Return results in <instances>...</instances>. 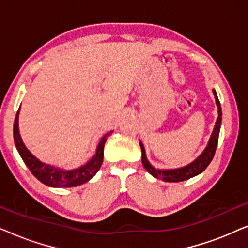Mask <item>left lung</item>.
<instances>
[{
	"mask_svg": "<svg viewBox=\"0 0 248 248\" xmlns=\"http://www.w3.org/2000/svg\"><path fill=\"white\" fill-rule=\"evenodd\" d=\"M213 94H215L217 107H218V118H217L216 126L213 128L212 135L211 138H210L208 147H206L204 152H203V154L200 155L195 161H193L191 165L186 166V167H183V168L172 169V170H159V169L154 168L150 164H149V161L147 160V155H145L143 144L140 143L141 151H142V165H143V167L147 169V171L150 172L154 177L162 179L164 182H170V183L183 182V181H186V179L194 177L196 175L201 174V172L208 167L213 157H215L216 149H217V145H218V140H219L220 125H221V120H222L221 106H220V101L218 99V96H217V93L215 90H213Z\"/></svg>",
	"mask_w": 248,
	"mask_h": 248,
	"instance_id": "left-lung-1",
	"label": "left lung"
}]
</instances>
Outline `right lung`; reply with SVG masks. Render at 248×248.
Instances as JSON below:
<instances>
[{
	"mask_svg": "<svg viewBox=\"0 0 248 248\" xmlns=\"http://www.w3.org/2000/svg\"><path fill=\"white\" fill-rule=\"evenodd\" d=\"M19 111L20 108L16 115L15 124H13L15 143L16 150L19 151L23 162H25L27 167L29 168V170L31 171V174L38 181L47 186H52V187H73V186L81 185L83 183L88 182L97 174V171L101 167V164H103L105 142H106L107 138L113 133V131L108 132V133H106L101 138L99 144H98L96 155H93V159L87 165H84L78 169H74V170H63V169H59L52 167V166L43 164L35 155L30 154V151L25 147V144H23L21 140V137L19 134Z\"/></svg>",
	"mask_w": 248,
	"mask_h": 248,
	"instance_id": "add662e5",
	"label": "right lung"
}]
</instances>
